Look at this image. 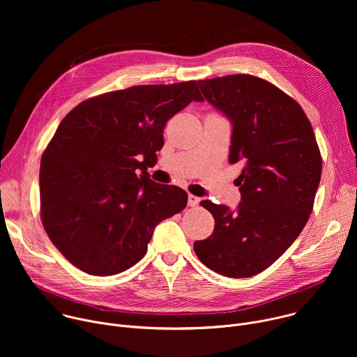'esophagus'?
<instances>
[{
    "mask_svg": "<svg viewBox=\"0 0 357 357\" xmlns=\"http://www.w3.org/2000/svg\"><path fill=\"white\" fill-rule=\"evenodd\" d=\"M199 203H200V197H197V196H195V195H189V197H188V205H189L190 208L197 206Z\"/></svg>",
    "mask_w": 357,
    "mask_h": 357,
    "instance_id": "obj_1",
    "label": "esophagus"
}]
</instances>
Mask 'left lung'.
I'll return each instance as SVG.
<instances>
[{"label":"left lung","instance_id":"1","mask_svg":"<svg viewBox=\"0 0 357 357\" xmlns=\"http://www.w3.org/2000/svg\"><path fill=\"white\" fill-rule=\"evenodd\" d=\"M200 91L231 124L230 164H241L234 211L203 200L215 219L211 237L195 241L197 259L231 278L268 268L295 241L314 208L322 160L301 106L256 76L199 80Z\"/></svg>","mask_w":357,"mask_h":357}]
</instances>
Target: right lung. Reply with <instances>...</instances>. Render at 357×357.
Wrapping results in <instances>:
<instances>
[{
    "mask_svg": "<svg viewBox=\"0 0 357 357\" xmlns=\"http://www.w3.org/2000/svg\"><path fill=\"white\" fill-rule=\"evenodd\" d=\"M192 101H203L196 82L134 86L89 98L62 120L40 160V216L75 267L98 277L128 270L157 225L185 209L188 193L146 168L167 121Z\"/></svg>",
    "mask_w": 357,
    "mask_h": 357,
    "instance_id": "add662e5",
    "label": "right lung"
}]
</instances>
